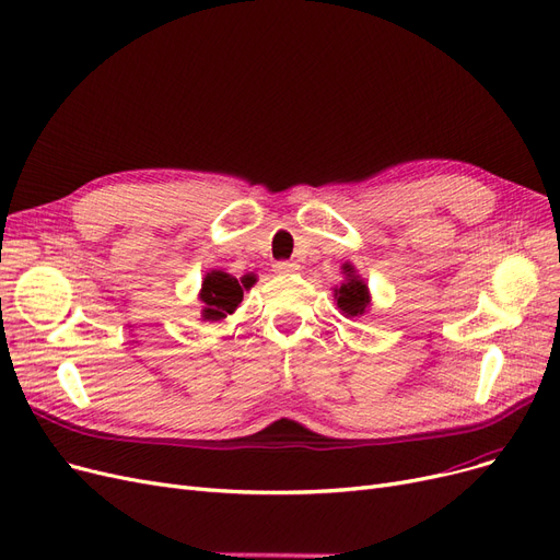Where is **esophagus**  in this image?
Segmentation results:
<instances>
[{
  "instance_id": "obj_1",
  "label": "esophagus",
  "mask_w": 560,
  "mask_h": 560,
  "mask_svg": "<svg viewBox=\"0 0 560 560\" xmlns=\"http://www.w3.org/2000/svg\"><path fill=\"white\" fill-rule=\"evenodd\" d=\"M299 264L296 261H278L276 266H273V271L278 273V276H294V273H299Z\"/></svg>"
}]
</instances>
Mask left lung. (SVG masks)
<instances>
[{
    "label": "left lung",
    "mask_w": 560,
    "mask_h": 560,
    "mask_svg": "<svg viewBox=\"0 0 560 560\" xmlns=\"http://www.w3.org/2000/svg\"><path fill=\"white\" fill-rule=\"evenodd\" d=\"M342 276L345 280L332 287V301L338 303V310L347 319L363 317L372 305L370 287L361 276H358L355 266L351 261L342 264Z\"/></svg>",
    "instance_id": "left-lung-1"
}]
</instances>
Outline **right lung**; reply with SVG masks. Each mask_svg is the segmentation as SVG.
Here are the masks:
<instances>
[{"label":"right lung","instance_id":"obj_1","mask_svg":"<svg viewBox=\"0 0 560 560\" xmlns=\"http://www.w3.org/2000/svg\"><path fill=\"white\" fill-rule=\"evenodd\" d=\"M255 282V276H243L238 282L234 276L220 271V268H213V271H209L202 278V289H199V301H202L199 317L209 324L228 319L241 305L243 292H248Z\"/></svg>","mask_w":560,"mask_h":560}]
</instances>
